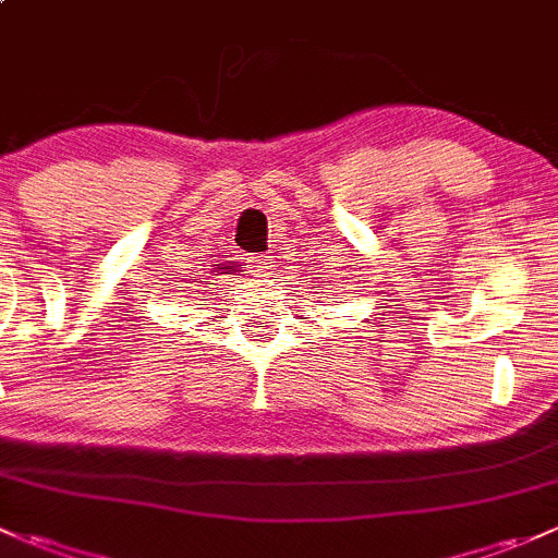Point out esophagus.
Here are the masks:
<instances>
[{
    "label": "esophagus",
    "instance_id": "34e87169",
    "mask_svg": "<svg viewBox=\"0 0 558 558\" xmlns=\"http://www.w3.org/2000/svg\"><path fill=\"white\" fill-rule=\"evenodd\" d=\"M250 268H255V274H257V277H268V274H271L274 271V268H271V260H268V257H252V260H250Z\"/></svg>",
    "mask_w": 558,
    "mask_h": 558
}]
</instances>
